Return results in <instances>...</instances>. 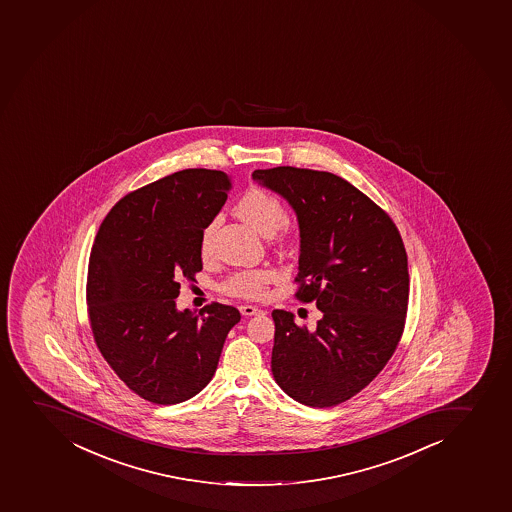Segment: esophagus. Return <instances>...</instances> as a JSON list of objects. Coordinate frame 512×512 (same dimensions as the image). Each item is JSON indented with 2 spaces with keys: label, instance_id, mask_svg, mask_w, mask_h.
<instances>
[{
  "label": "esophagus",
  "instance_id": "1",
  "mask_svg": "<svg viewBox=\"0 0 512 512\" xmlns=\"http://www.w3.org/2000/svg\"><path fill=\"white\" fill-rule=\"evenodd\" d=\"M240 312H242L243 316H257V314H262V309L255 306H240Z\"/></svg>",
  "mask_w": 512,
  "mask_h": 512
}]
</instances>
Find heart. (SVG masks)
<instances>
[{"instance_id":"heart-1","label":"heart","mask_w":512,"mask_h":512,"mask_svg":"<svg viewBox=\"0 0 512 512\" xmlns=\"http://www.w3.org/2000/svg\"><path fill=\"white\" fill-rule=\"evenodd\" d=\"M235 213L243 222L265 237H270L275 230H279L284 218V206L277 196L270 191L252 186L238 198L235 203ZM216 222H210L201 230L200 252L203 257H210L213 250V237H215ZM272 280V272L267 269L240 270L230 275L223 282L220 289L228 296L242 297V299H260L265 296V290Z\"/></svg>"}]
</instances>
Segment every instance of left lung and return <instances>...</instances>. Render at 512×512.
Here are the masks:
<instances>
[{
  "label": "left lung",
  "instance_id": "left-lung-1",
  "mask_svg": "<svg viewBox=\"0 0 512 512\" xmlns=\"http://www.w3.org/2000/svg\"><path fill=\"white\" fill-rule=\"evenodd\" d=\"M252 176L296 211V297L322 312L316 331L272 312L275 381L302 405H339L380 375L400 343L410 292L405 245L388 213L336 174L279 166Z\"/></svg>",
  "mask_w": 512,
  "mask_h": 512
}]
</instances>
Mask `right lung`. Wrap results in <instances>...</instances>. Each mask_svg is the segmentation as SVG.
Segmentation results:
<instances>
[{
  "label": "right lung",
  "instance_id": "1",
  "mask_svg": "<svg viewBox=\"0 0 512 512\" xmlns=\"http://www.w3.org/2000/svg\"><path fill=\"white\" fill-rule=\"evenodd\" d=\"M230 188L216 169L169 174L117 201L95 237L87 275L95 344L127 388L156 405L198 395L240 321L238 309L218 302L200 314L176 309L180 280L203 269L201 230Z\"/></svg>",
  "mask_w": 512,
  "mask_h": 512
}]
</instances>
